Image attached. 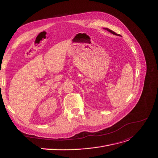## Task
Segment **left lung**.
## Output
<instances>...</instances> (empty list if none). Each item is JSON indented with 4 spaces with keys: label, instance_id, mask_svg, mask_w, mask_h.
<instances>
[{
    "label": "left lung",
    "instance_id": "1",
    "mask_svg": "<svg viewBox=\"0 0 158 158\" xmlns=\"http://www.w3.org/2000/svg\"><path fill=\"white\" fill-rule=\"evenodd\" d=\"M104 29H106V30H107V31H108V32H110V33H112L113 35H117V36H121L120 35H119V34H117V33H115L114 31H113L112 30H110V29H108V28H104Z\"/></svg>",
    "mask_w": 158,
    "mask_h": 158
}]
</instances>
